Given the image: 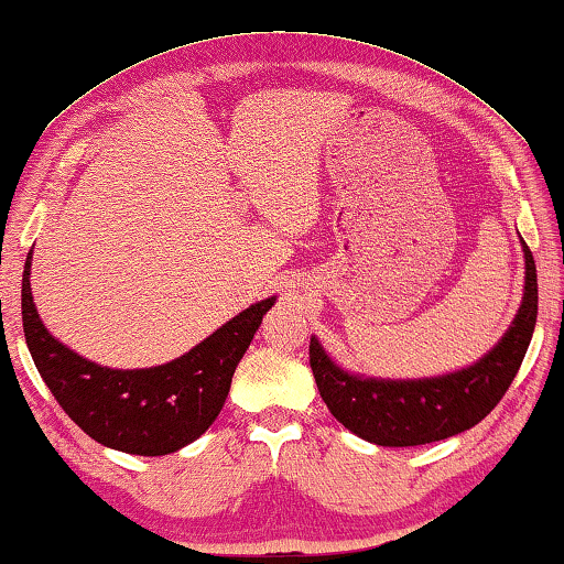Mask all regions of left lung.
Listing matches in <instances>:
<instances>
[{"label":"left lung","mask_w":564,"mask_h":564,"mask_svg":"<svg viewBox=\"0 0 564 564\" xmlns=\"http://www.w3.org/2000/svg\"><path fill=\"white\" fill-rule=\"evenodd\" d=\"M524 248V299L520 314L491 351L469 369L419 381L361 379L328 359L311 338L308 359L321 399L348 432L379 446H419L449 440L479 424L507 394L538 324V268Z\"/></svg>","instance_id":"1"}]
</instances>
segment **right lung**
<instances>
[{
  "instance_id": "1",
  "label": "right lung",
  "mask_w": 564,
  "mask_h": 564,
  "mask_svg": "<svg viewBox=\"0 0 564 564\" xmlns=\"http://www.w3.org/2000/svg\"><path fill=\"white\" fill-rule=\"evenodd\" d=\"M32 250L22 275V326L40 377L65 414L110 449L160 457L198 440L226 404L230 379L275 299L246 308L181 359L153 369H107L50 336L32 303Z\"/></svg>"
}]
</instances>
